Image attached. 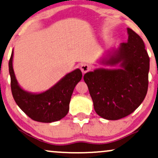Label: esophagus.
Masks as SVG:
<instances>
[{
	"label": "esophagus",
	"mask_w": 158,
	"mask_h": 158,
	"mask_svg": "<svg viewBox=\"0 0 158 158\" xmlns=\"http://www.w3.org/2000/svg\"><path fill=\"white\" fill-rule=\"evenodd\" d=\"M80 69L81 71H82V73H85L90 70V66H89L88 64H87V63H82V64L81 65Z\"/></svg>",
	"instance_id": "1"
}]
</instances>
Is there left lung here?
<instances>
[{"label":"left lung","instance_id":"obj_1","mask_svg":"<svg viewBox=\"0 0 158 158\" xmlns=\"http://www.w3.org/2000/svg\"><path fill=\"white\" fill-rule=\"evenodd\" d=\"M127 42L120 44L106 64L121 63L122 69H96L85 73L94 109L100 117L117 120L133 113L148 89L149 57L141 38L127 28Z\"/></svg>","mask_w":158,"mask_h":158}]
</instances>
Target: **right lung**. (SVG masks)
<instances>
[{
  "label": "right lung",
  "instance_id": "add662e5",
  "mask_svg": "<svg viewBox=\"0 0 158 158\" xmlns=\"http://www.w3.org/2000/svg\"><path fill=\"white\" fill-rule=\"evenodd\" d=\"M13 51L9 62L11 93L15 102L30 118L40 123L58 121L69 112L73 91L81 79L79 69L65 75L52 88L44 93L32 94L18 85L12 66Z\"/></svg>",
  "mask_w": 158,
  "mask_h": 158
}]
</instances>
